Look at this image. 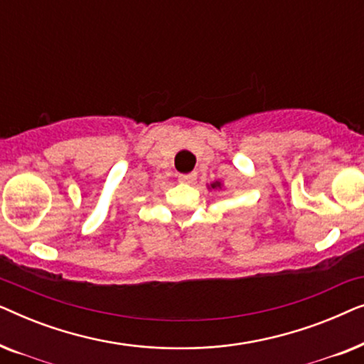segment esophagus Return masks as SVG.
I'll return each instance as SVG.
<instances>
[{"instance_id": "1", "label": "esophagus", "mask_w": 364, "mask_h": 364, "mask_svg": "<svg viewBox=\"0 0 364 364\" xmlns=\"http://www.w3.org/2000/svg\"><path fill=\"white\" fill-rule=\"evenodd\" d=\"M197 178V173L196 172H191V173H178V181L181 182H186V183H191Z\"/></svg>"}]
</instances>
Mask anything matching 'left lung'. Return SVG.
Returning a JSON list of instances; mask_svg holds the SVG:
<instances>
[{
	"label": "left lung",
	"mask_w": 364,
	"mask_h": 364,
	"mask_svg": "<svg viewBox=\"0 0 364 364\" xmlns=\"http://www.w3.org/2000/svg\"><path fill=\"white\" fill-rule=\"evenodd\" d=\"M218 186H220V183H218V182H215V183H212V188H215V187H218Z\"/></svg>",
	"instance_id": "left-lung-1"
}]
</instances>
